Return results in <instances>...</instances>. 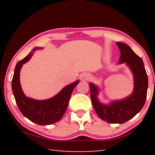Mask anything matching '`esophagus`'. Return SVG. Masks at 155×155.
<instances>
[{"label": "esophagus", "instance_id": "obj_1", "mask_svg": "<svg viewBox=\"0 0 155 155\" xmlns=\"http://www.w3.org/2000/svg\"><path fill=\"white\" fill-rule=\"evenodd\" d=\"M90 77H91V75L89 74V73H85V74H83V76H82L83 79L86 80V81L90 79Z\"/></svg>", "mask_w": 155, "mask_h": 155}]
</instances>
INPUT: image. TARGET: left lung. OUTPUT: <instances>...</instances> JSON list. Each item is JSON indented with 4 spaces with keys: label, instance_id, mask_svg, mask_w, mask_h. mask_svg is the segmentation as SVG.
<instances>
[{
    "label": "left lung",
    "instance_id": "left-lung-1",
    "mask_svg": "<svg viewBox=\"0 0 155 155\" xmlns=\"http://www.w3.org/2000/svg\"><path fill=\"white\" fill-rule=\"evenodd\" d=\"M116 44L121 52L120 63H127L134 75L135 87L132 95L122 101H115L109 105H104L96 98L98 89L94 84L90 83L91 100L95 111L102 120L110 124H122L141 111L146 102L148 84L142 59L127 44Z\"/></svg>",
    "mask_w": 155,
    "mask_h": 155
}]
</instances>
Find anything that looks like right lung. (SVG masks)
<instances>
[{
	"instance_id": "1",
	"label": "right lung",
	"mask_w": 155,
	"mask_h": 155,
	"mask_svg": "<svg viewBox=\"0 0 155 155\" xmlns=\"http://www.w3.org/2000/svg\"><path fill=\"white\" fill-rule=\"evenodd\" d=\"M41 48L39 47L35 48L25 58L17 63L12 78V87L17 105L24 116L35 124L50 125L61 119L67 109L73 90L78 83V81L66 86L57 95L48 100L36 101L27 98L23 94L20 87V71L22 65L31 58L33 52Z\"/></svg>"
}]
</instances>
